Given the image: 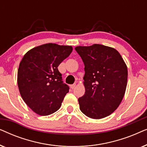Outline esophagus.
I'll return each instance as SVG.
<instances>
[{"instance_id": "34e87169", "label": "esophagus", "mask_w": 147, "mask_h": 147, "mask_svg": "<svg viewBox=\"0 0 147 147\" xmlns=\"http://www.w3.org/2000/svg\"><path fill=\"white\" fill-rule=\"evenodd\" d=\"M76 84H72V85H71V89H74V88H76Z\"/></svg>"}]
</instances>
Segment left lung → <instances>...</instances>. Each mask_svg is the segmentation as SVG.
<instances>
[{
	"label": "left lung",
	"mask_w": 147,
	"mask_h": 147,
	"mask_svg": "<svg viewBox=\"0 0 147 147\" xmlns=\"http://www.w3.org/2000/svg\"><path fill=\"white\" fill-rule=\"evenodd\" d=\"M75 49L85 66V94L78 98L80 110L94 119L105 118L115 111L125 94L126 63L118 51L108 46L94 44Z\"/></svg>",
	"instance_id": "8db88e82"
}]
</instances>
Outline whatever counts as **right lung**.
Wrapping results in <instances>:
<instances>
[{
    "instance_id": "1",
    "label": "right lung",
    "mask_w": 147,
    "mask_h": 147,
    "mask_svg": "<svg viewBox=\"0 0 147 147\" xmlns=\"http://www.w3.org/2000/svg\"><path fill=\"white\" fill-rule=\"evenodd\" d=\"M72 50L71 46L47 43L29 50L22 59L18 86L24 102L35 113L47 116L61 106L69 88L57 67Z\"/></svg>"
}]
</instances>
